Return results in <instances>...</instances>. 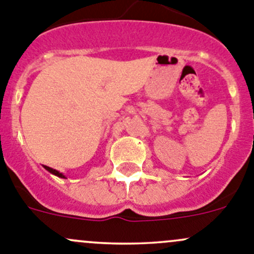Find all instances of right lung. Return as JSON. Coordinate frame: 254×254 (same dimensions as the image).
Wrapping results in <instances>:
<instances>
[{
    "label": "right lung",
    "instance_id": "obj_1",
    "mask_svg": "<svg viewBox=\"0 0 254 254\" xmlns=\"http://www.w3.org/2000/svg\"><path fill=\"white\" fill-rule=\"evenodd\" d=\"M44 167H45V170L49 171V172H50V173H53V175H55V176H58V177H61V178H65V176H64L63 173L58 172V171H56V170H53V168L48 167V166H44Z\"/></svg>",
    "mask_w": 254,
    "mask_h": 254
}]
</instances>
